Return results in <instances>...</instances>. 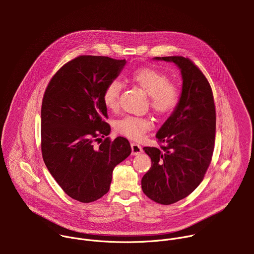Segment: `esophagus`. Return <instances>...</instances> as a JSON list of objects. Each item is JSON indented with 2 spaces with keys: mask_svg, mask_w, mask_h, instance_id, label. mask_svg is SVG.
Here are the masks:
<instances>
[{
  "mask_svg": "<svg viewBox=\"0 0 254 254\" xmlns=\"http://www.w3.org/2000/svg\"><path fill=\"white\" fill-rule=\"evenodd\" d=\"M130 146H131V155L135 156L142 152V148L139 146V144H137L135 142H131Z\"/></svg>",
  "mask_w": 254,
  "mask_h": 254,
  "instance_id": "obj_1",
  "label": "esophagus"
}]
</instances>
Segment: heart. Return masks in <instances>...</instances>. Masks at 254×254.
<instances>
[{
  "label": "heart",
  "mask_w": 254,
  "mask_h": 254,
  "mask_svg": "<svg viewBox=\"0 0 254 254\" xmlns=\"http://www.w3.org/2000/svg\"><path fill=\"white\" fill-rule=\"evenodd\" d=\"M130 79L149 95L150 106L158 117L168 118L177 110L181 91L177 84L170 81L165 72L154 67H143L134 70ZM122 88L123 84L119 80H112L106 84L102 92V101L107 110L112 112L118 110ZM114 127L118 133L138 140L153 128V123L147 118L127 116L118 120Z\"/></svg>",
  "instance_id": "obj_1"
}]
</instances>
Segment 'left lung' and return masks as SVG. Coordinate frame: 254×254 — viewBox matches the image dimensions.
<instances>
[{
  "mask_svg": "<svg viewBox=\"0 0 254 254\" xmlns=\"http://www.w3.org/2000/svg\"><path fill=\"white\" fill-rule=\"evenodd\" d=\"M156 59L179 66L183 87L177 110L157 132L161 149L143 148L152 166L141 179V189L154 202L170 205L189 196L204 179L214 151L216 111L211 85L191 59Z\"/></svg>",
  "mask_w": 254,
  "mask_h": 254,
  "instance_id": "obj_1",
  "label": "left lung"
}]
</instances>
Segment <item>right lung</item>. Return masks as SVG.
Instances as JSON below:
<instances>
[{"label": "right lung", "instance_id": "right-lung-1", "mask_svg": "<svg viewBox=\"0 0 254 254\" xmlns=\"http://www.w3.org/2000/svg\"><path fill=\"white\" fill-rule=\"evenodd\" d=\"M126 60L81 55L65 63L50 79L41 106L43 161L61 189L72 199L90 203L110 190L115 167L127 158L126 137L106 136L107 108L102 101L106 84ZM106 138L98 149L93 142Z\"/></svg>", "mask_w": 254, "mask_h": 254}]
</instances>
